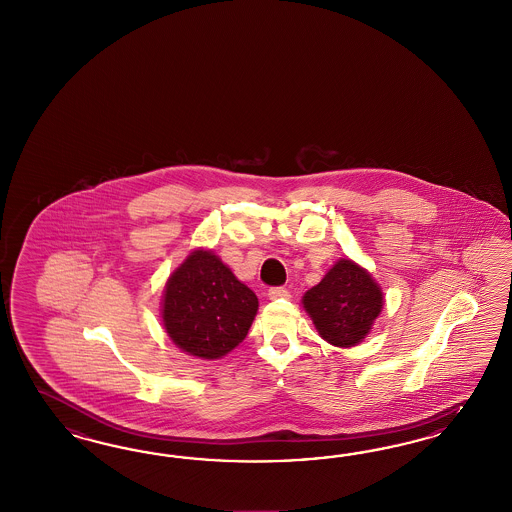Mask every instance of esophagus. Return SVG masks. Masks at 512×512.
Here are the masks:
<instances>
[{"instance_id": "esophagus-1", "label": "esophagus", "mask_w": 512, "mask_h": 512, "mask_svg": "<svg viewBox=\"0 0 512 512\" xmlns=\"http://www.w3.org/2000/svg\"><path fill=\"white\" fill-rule=\"evenodd\" d=\"M268 298L270 300H278V298H289V291L283 287H272L268 289Z\"/></svg>"}]
</instances>
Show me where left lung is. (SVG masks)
Listing matches in <instances>:
<instances>
[{
	"label": "left lung",
	"instance_id": "left-lung-1",
	"mask_svg": "<svg viewBox=\"0 0 512 512\" xmlns=\"http://www.w3.org/2000/svg\"><path fill=\"white\" fill-rule=\"evenodd\" d=\"M383 306L381 285L366 268L347 257L332 264L325 278L302 296V308L319 336L341 349L364 341Z\"/></svg>",
	"mask_w": 512,
	"mask_h": 512
}]
</instances>
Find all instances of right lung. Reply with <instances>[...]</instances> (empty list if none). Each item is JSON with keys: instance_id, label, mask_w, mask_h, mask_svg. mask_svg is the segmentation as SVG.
Returning a JSON list of instances; mask_svg holds the SVG:
<instances>
[{"instance_id": "obj_1", "label": "right lung", "mask_w": 512, "mask_h": 512, "mask_svg": "<svg viewBox=\"0 0 512 512\" xmlns=\"http://www.w3.org/2000/svg\"><path fill=\"white\" fill-rule=\"evenodd\" d=\"M259 298L212 249H193L163 291L161 321L172 343L191 357L217 360L248 336Z\"/></svg>"}]
</instances>
